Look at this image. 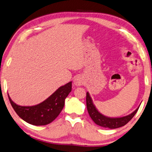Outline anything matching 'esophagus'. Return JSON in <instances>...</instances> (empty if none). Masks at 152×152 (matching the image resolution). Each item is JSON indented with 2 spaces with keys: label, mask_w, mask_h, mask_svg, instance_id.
I'll list each match as a JSON object with an SVG mask.
<instances>
[{
  "label": "esophagus",
  "mask_w": 152,
  "mask_h": 152,
  "mask_svg": "<svg viewBox=\"0 0 152 152\" xmlns=\"http://www.w3.org/2000/svg\"><path fill=\"white\" fill-rule=\"evenodd\" d=\"M74 85L77 86H80L83 85L84 80H83V77H82L81 76H76L75 78H74Z\"/></svg>",
  "instance_id": "1"
}]
</instances>
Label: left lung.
I'll use <instances>...</instances> for the list:
<instances>
[{"mask_svg": "<svg viewBox=\"0 0 152 152\" xmlns=\"http://www.w3.org/2000/svg\"><path fill=\"white\" fill-rule=\"evenodd\" d=\"M86 107H87L88 114L91 119L93 120V122L99 126L111 129L120 128V127L123 126L125 124H126L134 117L139 107V106L133 112L128 115H126V116L120 118H110L101 114L97 110L95 105L93 104V100L88 92L86 93Z\"/></svg>", "mask_w": 152, "mask_h": 152, "instance_id": "1", "label": "left lung"}]
</instances>
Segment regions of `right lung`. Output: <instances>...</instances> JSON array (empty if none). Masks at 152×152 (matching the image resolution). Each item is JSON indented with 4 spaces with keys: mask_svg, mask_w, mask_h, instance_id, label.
Segmentation results:
<instances>
[{
    "mask_svg": "<svg viewBox=\"0 0 152 152\" xmlns=\"http://www.w3.org/2000/svg\"><path fill=\"white\" fill-rule=\"evenodd\" d=\"M72 91V82L60 86L50 97L39 104L21 106L8 97L13 110L21 119L35 126L47 125L53 121L63 110L65 99Z\"/></svg>",
    "mask_w": 152,
    "mask_h": 152,
    "instance_id": "right-lung-1",
    "label": "right lung"
}]
</instances>
